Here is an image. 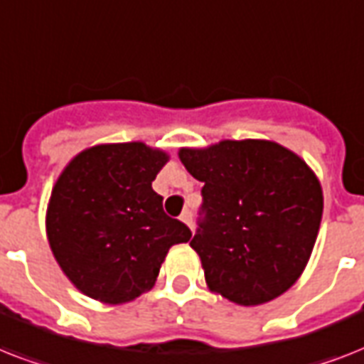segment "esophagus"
I'll use <instances>...</instances> for the list:
<instances>
[{"mask_svg": "<svg viewBox=\"0 0 364 364\" xmlns=\"http://www.w3.org/2000/svg\"><path fill=\"white\" fill-rule=\"evenodd\" d=\"M179 219H181V221L185 223V225H187V227L191 228V230H193V213H191V211H188V210L183 211Z\"/></svg>", "mask_w": 364, "mask_h": 364, "instance_id": "esophagus-1", "label": "esophagus"}]
</instances>
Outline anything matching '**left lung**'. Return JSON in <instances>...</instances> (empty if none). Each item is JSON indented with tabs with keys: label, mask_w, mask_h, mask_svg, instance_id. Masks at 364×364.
<instances>
[{
	"label": "left lung",
	"mask_w": 364,
	"mask_h": 364,
	"mask_svg": "<svg viewBox=\"0 0 364 364\" xmlns=\"http://www.w3.org/2000/svg\"><path fill=\"white\" fill-rule=\"evenodd\" d=\"M179 159L204 183V217L191 247L211 293L259 306L294 285L323 215L321 183L310 166L268 139L183 147Z\"/></svg>",
	"instance_id": "8db88e82"
}]
</instances>
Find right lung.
Returning <instances> with one entry per match:
<instances>
[{"label": "right lung", "mask_w": 364, "mask_h": 364, "mask_svg": "<svg viewBox=\"0 0 364 364\" xmlns=\"http://www.w3.org/2000/svg\"><path fill=\"white\" fill-rule=\"evenodd\" d=\"M170 156L141 141L94 145L60 173L47 208L56 262L82 294L124 304L153 287L191 230L162 210L153 181Z\"/></svg>", "instance_id": "right-lung-1"}]
</instances>
